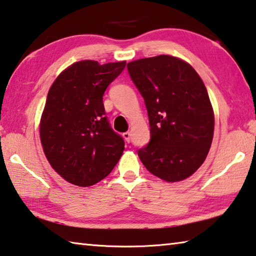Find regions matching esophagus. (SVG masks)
Masks as SVG:
<instances>
[{
	"label": "esophagus",
	"mask_w": 256,
	"mask_h": 256,
	"mask_svg": "<svg viewBox=\"0 0 256 256\" xmlns=\"http://www.w3.org/2000/svg\"><path fill=\"white\" fill-rule=\"evenodd\" d=\"M123 138H125V141H126L128 142H128L130 141H131V132H124L123 133Z\"/></svg>",
	"instance_id": "34e87169"
}]
</instances>
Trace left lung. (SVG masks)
<instances>
[{"label": "left lung", "mask_w": 256, "mask_h": 256, "mask_svg": "<svg viewBox=\"0 0 256 256\" xmlns=\"http://www.w3.org/2000/svg\"><path fill=\"white\" fill-rule=\"evenodd\" d=\"M148 110L150 141L138 150L151 174L180 182L198 170L212 144L214 116L200 76L170 55L128 63Z\"/></svg>", "instance_id": "8db88e82"}]
</instances>
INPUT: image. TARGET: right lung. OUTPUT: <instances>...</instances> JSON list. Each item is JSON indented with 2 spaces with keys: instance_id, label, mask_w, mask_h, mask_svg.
<instances>
[{
  "instance_id": "right-lung-1",
  "label": "right lung",
  "mask_w": 256,
  "mask_h": 256,
  "mask_svg": "<svg viewBox=\"0 0 256 256\" xmlns=\"http://www.w3.org/2000/svg\"><path fill=\"white\" fill-rule=\"evenodd\" d=\"M126 62L80 60L52 84L40 120V141L54 170L78 186L105 178L124 151L123 138L105 116L102 96Z\"/></svg>"
}]
</instances>
